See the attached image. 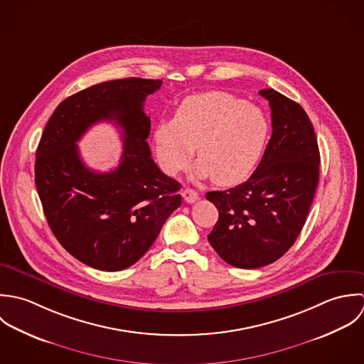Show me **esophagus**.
Masks as SVG:
<instances>
[{
  "mask_svg": "<svg viewBox=\"0 0 364 364\" xmlns=\"http://www.w3.org/2000/svg\"><path fill=\"white\" fill-rule=\"evenodd\" d=\"M181 196H183V198H184V201L188 203V204H193V203H196V201L198 200V193H197L196 190H193V188H186V190H183Z\"/></svg>",
  "mask_w": 364,
  "mask_h": 364,
  "instance_id": "1",
  "label": "esophagus"
}]
</instances>
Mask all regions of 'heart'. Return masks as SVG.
<instances>
[{"label": "heart", "mask_w": 364, "mask_h": 364, "mask_svg": "<svg viewBox=\"0 0 364 364\" xmlns=\"http://www.w3.org/2000/svg\"><path fill=\"white\" fill-rule=\"evenodd\" d=\"M269 132V119L259 107L228 92L210 91L183 100L173 119L156 125L153 142L167 174L184 170L196 147L200 178L213 177L219 186H235L257 166Z\"/></svg>", "instance_id": "heart-1"}]
</instances>
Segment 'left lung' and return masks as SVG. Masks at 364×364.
<instances>
[{"label":"left lung","mask_w":364,"mask_h":364,"mask_svg":"<svg viewBox=\"0 0 364 364\" xmlns=\"http://www.w3.org/2000/svg\"><path fill=\"white\" fill-rule=\"evenodd\" d=\"M259 94L270 104L273 134L257 168L247 181L205 196L219 213L208 240L239 269L267 266L290 249L319 180V149L306 112L273 88Z\"/></svg>","instance_id":"obj_1"}]
</instances>
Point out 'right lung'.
<instances>
[{"mask_svg":"<svg viewBox=\"0 0 364 364\" xmlns=\"http://www.w3.org/2000/svg\"><path fill=\"white\" fill-rule=\"evenodd\" d=\"M161 80L121 78L62 101L36 149L35 184L48 223L81 263L119 272L135 264L181 204L180 183L150 157L144 102ZM115 122L124 151L117 169L98 173L80 160L76 142L94 124Z\"/></svg>","mask_w":364,"mask_h":364,"instance_id":"right-lung-1","label":"right lung"}]
</instances>
